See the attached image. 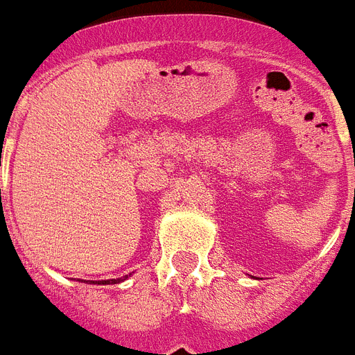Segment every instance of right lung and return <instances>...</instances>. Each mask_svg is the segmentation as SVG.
Returning a JSON list of instances; mask_svg holds the SVG:
<instances>
[{
  "mask_svg": "<svg viewBox=\"0 0 355 355\" xmlns=\"http://www.w3.org/2000/svg\"><path fill=\"white\" fill-rule=\"evenodd\" d=\"M128 276H130V275L123 276V278H112V280H101V282H94V280H92V284H103V286H108V284H119V282L127 280Z\"/></svg>",
  "mask_w": 355,
  "mask_h": 355,
  "instance_id": "obj_1",
  "label": "right lung"
}]
</instances>
